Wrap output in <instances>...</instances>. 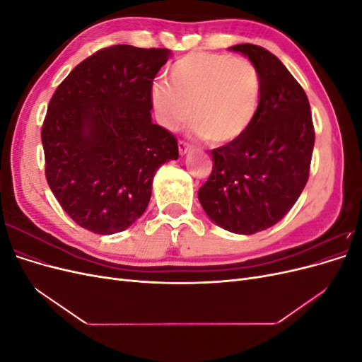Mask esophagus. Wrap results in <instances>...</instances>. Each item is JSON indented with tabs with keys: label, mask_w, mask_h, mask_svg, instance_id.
Masks as SVG:
<instances>
[{
	"label": "esophagus",
	"mask_w": 362,
	"mask_h": 362,
	"mask_svg": "<svg viewBox=\"0 0 362 362\" xmlns=\"http://www.w3.org/2000/svg\"><path fill=\"white\" fill-rule=\"evenodd\" d=\"M190 149H192V145L189 144V141H185V140H180L178 141L180 156H185V154H187V152H190Z\"/></svg>",
	"instance_id": "1"
}]
</instances>
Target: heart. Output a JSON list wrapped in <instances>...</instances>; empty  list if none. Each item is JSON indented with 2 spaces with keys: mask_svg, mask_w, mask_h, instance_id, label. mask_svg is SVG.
<instances>
[{
  "mask_svg": "<svg viewBox=\"0 0 362 362\" xmlns=\"http://www.w3.org/2000/svg\"><path fill=\"white\" fill-rule=\"evenodd\" d=\"M261 89L250 60L192 52L172 64L168 84L152 86L151 101L164 128L178 129L190 119L206 141L223 145L242 137L254 122Z\"/></svg>",
  "mask_w": 362,
  "mask_h": 362,
  "instance_id": "b5f03b06",
  "label": "heart"
}]
</instances>
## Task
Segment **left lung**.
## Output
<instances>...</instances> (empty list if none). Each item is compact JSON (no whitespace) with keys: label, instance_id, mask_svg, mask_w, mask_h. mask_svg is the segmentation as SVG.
I'll return each mask as SVG.
<instances>
[{"label":"left lung","instance_id":"1","mask_svg":"<svg viewBox=\"0 0 362 362\" xmlns=\"http://www.w3.org/2000/svg\"><path fill=\"white\" fill-rule=\"evenodd\" d=\"M261 76L254 122L237 140L211 151L213 170L198 198L206 216L235 234H255L278 223L310 177L314 127L302 86L273 54L242 43Z\"/></svg>","mask_w":362,"mask_h":362}]
</instances>
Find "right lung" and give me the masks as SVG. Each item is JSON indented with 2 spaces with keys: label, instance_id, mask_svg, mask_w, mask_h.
<instances>
[{
  "label": "right lung",
  "instance_id": "1",
  "mask_svg": "<svg viewBox=\"0 0 362 362\" xmlns=\"http://www.w3.org/2000/svg\"><path fill=\"white\" fill-rule=\"evenodd\" d=\"M166 48L113 45L83 60L54 92L42 127L45 175L72 221L110 235L145 213L177 139L152 124L151 89Z\"/></svg>",
  "mask_w": 362,
  "mask_h": 362
}]
</instances>
